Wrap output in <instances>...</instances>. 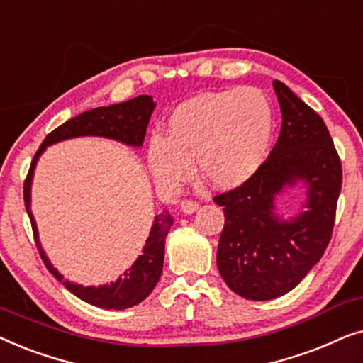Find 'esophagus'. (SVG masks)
Instances as JSON below:
<instances>
[{"mask_svg":"<svg viewBox=\"0 0 363 363\" xmlns=\"http://www.w3.org/2000/svg\"><path fill=\"white\" fill-rule=\"evenodd\" d=\"M197 209H199V202L197 201L184 199L181 202V211L184 212V214H192V212H196Z\"/></svg>","mask_w":363,"mask_h":363,"instance_id":"esophagus-1","label":"esophagus"}]
</instances>
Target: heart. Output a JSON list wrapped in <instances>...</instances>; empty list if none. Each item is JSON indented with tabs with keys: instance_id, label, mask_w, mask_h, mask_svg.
Masks as SVG:
<instances>
[{
	"instance_id": "obj_1",
	"label": "heart",
	"mask_w": 363,
	"mask_h": 363,
	"mask_svg": "<svg viewBox=\"0 0 363 363\" xmlns=\"http://www.w3.org/2000/svg\"><path fill=\"white\" fill-rule=\"evenodd\" d=\"M274 125L272 104L255 88L196 96L172 111L164 138L149 141V171L159 184L176 186L189 179L194 161L212 187L235 189L267 159Z\"/></svg>"
}]
</instances>
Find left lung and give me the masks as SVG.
Masks as SVG:
<instances>
[{
	"label": "left lung",
	"mask_w": 363,
	"mask_h": 363,
	"mask_svg": "<svg viewBox=\"0 0 363 363\" xmlns=\"http://www.w3.org/2000/svg\"><path fill=\"white\" fill-rule=\"evenodd\" d=\"M282 125L277 143L252 179L214 197L225 222L217 269L230 291L249 301L291 292L325 252L342 189V164L325 123L286 84L274 81ZM298 180L308 209L279 220L273 199Z\"/></svg>",
	"instance_id": "1"
}]
</instances>
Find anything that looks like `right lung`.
<instances>
[{
    "instance_id": "right-lung-1",
    "label": "right lung",
    "mask_w": 363,
    "mask_h": 363,
    "mask_svg": "<svg viewBox=\"0 0 363 363\" xmlns=\"http://www.w3.org/2000/svg\"><path fill=\"white\" fill-rule=\"evenodd\" d=\"M156 103L151 96H138V98L124 101V103L104 106V108H96L86 113L76 116L56 128L45 138V141L38 149L35 157L31 161V167L28 176L24 179V207H26L28 216H30L33 234H35L36 247L45 262L46 269L62 282L67 291L79 297L81 301L91 303V306L101 308H114V311H124V308L138 306L143 302L152 289L156 287L159 277L162 274L164 264V244H166V235L172 225V217L169 211H162L161 214L154 217V224L149 232V238L144 245L143 254L139 255L131 267L125 270L124 275L116 280V282L104 284L99 287H84L72 284L69 280H62V275L52 267L50 259L43 252V247L38 239V229L35 217L31 214V181L35 174L36 162L43 151L51 144L65 141V139L79 138V136H103L116 141L129 144V146L139 147L143 146L146 129L151 119V114Z\"/></svg>"
}]
</instances>
